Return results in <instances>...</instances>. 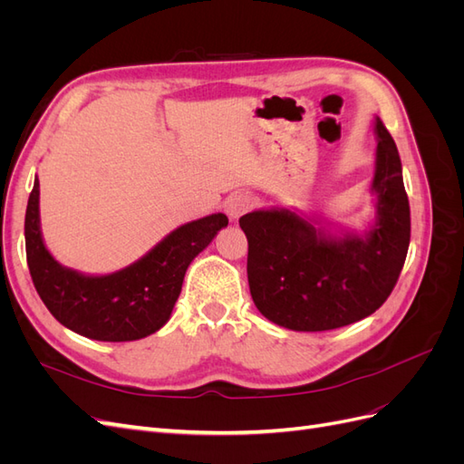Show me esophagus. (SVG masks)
<instances>
[{"label": "esophagus", "instance_id": "1", "mask_svg": "<svg viewBox=\"0 0 464 464\" xmlns=\"http://www.w3.org/2000/svg\"><path fill=\"white\" fill-rule=\"evenodd\" d=\"M251 207H254V198L247 193H232L230 198L227 199V203H224V210H227V215L232 218V220H237L240 218L246 210H249Z\"/></svg>", "mask_w": 464, "mask_h": 464}]
</instances>
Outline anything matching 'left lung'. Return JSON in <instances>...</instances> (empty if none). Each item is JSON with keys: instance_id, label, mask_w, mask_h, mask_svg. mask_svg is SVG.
Here are the masks:
<instances>
[{"instance_id": "8db88e82", "label": "left lung", "mask_w": 464, "mask_h": 464, "mask_svg": "<svg viewBox=\"0 0 464 464\" xmlns=\"http://www.w3.org/2000/svg\"><path fill=\"white\" fill-rule=\"evenodd\" d=\"M375 215L366 228L300 208H257L240 218L247 283L261 315L290 331H331L372 315L395 288L411 244V207L395 141L375 116Z\"/></svg>"}]
</instances>
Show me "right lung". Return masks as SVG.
I'll return each mask as SVG.
<instances>
[{
	"label": "right lung",
	"mask_w": 464,
	"mask_h": 464,
	"mask_svg": "<svg viewBox=\"0 0 464 464\" xmlns=\"http://www.w3.org/2000/svg\"><path fill=\"white\" fill-rule=\"evenodd\" d=\"M228 227L222 213L181 224L143 257L108 275L63 266L40 228V184L34 178L24 215L26 261L38 296L63 327L92 341L128 343L157 333L170 319L191 261Z\"/></svg>",
	"instance_id": "obj_1"
}]
</instances>
